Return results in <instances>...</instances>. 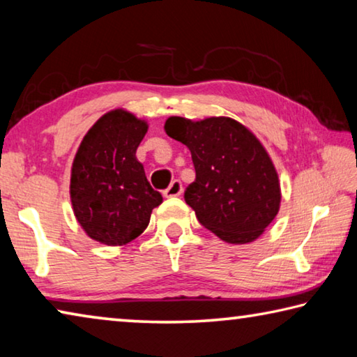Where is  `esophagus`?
<instances>
[{
  "label": "esophagus",
  "mask_w": 357,
  "mask_h": 357,
  "mask_svg": "<svg viewBox=\"0 0 357 357\" xmlns=\"http://www.w3.org/2000/svg\"><path fill=\"white\" fill-rule=\"evenodd\" d=\"M181 193H183V184H181V181H173L170 184V187L164 192V197L165 198H174V197H179Z\"/></svg>",
  "instance_id": "obj_1"
}]
</instances>
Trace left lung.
I'll return each instance as SVG.
<instances>
[{
	"instance_id": "1",
	"label": "left lung",
	"mask_w": 357,
	"mask_h": 357,
	"mask_svg": "<svg viewBox=\"0 0 357 357\" xmlns=\"http://www.w3.org/2000/svg\"><path fill=\"white\" fill-rule=\"evenodd\" d=\"M168 137L190 149L195 181L184 200L197 219L228 244L257 241L280 209V181L263 143L239 121L170 116Z\"/></svg>"
}]
</instances>
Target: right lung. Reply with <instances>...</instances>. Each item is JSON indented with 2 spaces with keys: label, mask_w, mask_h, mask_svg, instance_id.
Wrapping results in <instances>:
<instances>
[{
  "label": "right lung",
  "mask_w": 357,
  "mask_h": 357,
  "mask_svg": "<svg viewBox=\"0 0 357 357\" xmlns=\"http://www.w3.org/2000/svg\"><path fill=\"white\" fill-rule=\"evenodd\" d=\"M148 128L146 119L114 108L96 121L77 149L69 185L72 211L83 231L100 244H129L162 203L135 155Z\"/></svg>",
  "instance_id": "obj_1"
}]
</instances>
